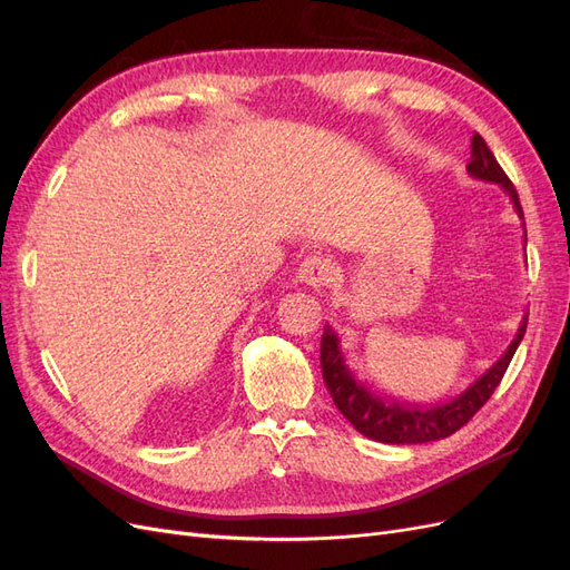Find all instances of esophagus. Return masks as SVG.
<instances>
[{
  "label": "esophagus",
  "mask_w": 570,
  "mask_h": 570,
  "mask_svg": "<svg viewBox=\"0 0 570 570\" xmlns=\"http://www.w3.org/2000/svg\"><path fill=\"white\" fill-rule=\"evenodd\" d=\"M337 266L327 256H308L299 264L297 278L308 287H325L335 281Z\"/></svg>",
  "instance_id": "34e87169"
}]
</instances>
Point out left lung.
I'll list each match as a JSON object with an SVG mask.
<instances>
[{"label": "left lung", "mask_w": 570, "mask_h": 570, "mask_svg": "<svg viewBox=\"0 0 570 570\" xmlns=\"http://www.w3.org/2000/svg\"><path fill=\"white\" fill-rule=\"evenodd\" d=\"M465 170H469V174L478 180L502 185V189L513 202L515 214H519V218H523L519 193H515V187L511 185L502 166L497 164L494 154L490 151V147L478 132L471 140V161L465 166ZM525 325H528V318H523L519 333H515L513 342L509 344V350L499 356L497 364L482 373L469 390H463L459 396H452V400L430 404V406H419V404L413 406V404L394 402V400L390 402L385 396L373 394V390L366 387L361 381H356V375L352 373L347 358H344V352H342L340 335L331 325H325L323 337H321L323 383L327 392H331L333 402L340 409L342 416L347 419L361 435H366L375 442H385V444H421V442L442 440V438H450L459 428L469 423L482 409V404L490 400L497 385L502 383L511 358L525 335Z\"/></svg>", "instance_id": "left-lung-1"}]
</instances>
